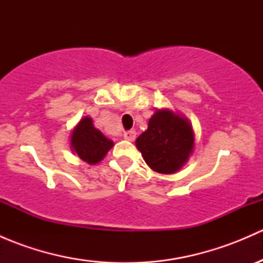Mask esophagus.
<instances>
[{
	"label": "esophagus",
	"instance_id": "1",
	"mask_svg": "<svg viewBox=\"0 0 263 263\" xmlns=\"http://www.w3.org/2000/svg\"><path fill=\"white\" fill-rule=\"evenodd\" d=\"M123 137L128 141H135L136 140V131L135 129H129V131H126L123 134Z\"/></svg>",
	"mask_w": 263,
	"mask_h": 263
}]
</instances>
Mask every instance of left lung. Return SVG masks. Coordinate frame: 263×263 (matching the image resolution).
<instances>
[{"label": "left lung", "mask_w": 263, "mask_h": 263, "mask_svg": "<svg viewBox=\"0 0 263 263\" xmlns=\"http://www.w3.org/2000/svg\"><path fill=\"white\" fill-rule=\"evenodd\" d=\"M193 132L185 118L171 110H156L147 129L136 140L145 161L153 171L171 174L179 171L193 148Z\"/></svg>", "instance_id": "8db88e82"}]
</instances>
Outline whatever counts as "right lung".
<instances>
[{
    "label": "right lung",
    "mask_w": 263,
    "mask_h": 263,
    "mask_svg": "<svg viewBox=\"0 0 263 263\" xmlns=\"http://www.w3.org/2000/svg\"><path fill=\"white\" fill-rule=\"evenodd\" d=\"M112 146L113 141L108 140L92 126V121L89 117L82 118L71 135L72 150L89 164L99 163Z\"/></svg>",
    "instance_id": "right-lung-1"
}]
</instances>
